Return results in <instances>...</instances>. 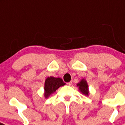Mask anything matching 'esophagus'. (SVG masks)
Segmentation results:
<instances>
[{"label": "esophagus", "instance_id": "obj_1", "mask_svg": "<svg viewBox=\"0 0 125 125\" xmlns=\"http://www.w3.org/2000/svg\"><path fill=\"white\" fill-rule=\"evenodd\" d=\"M71 84H72V82H68V83H67V85H69V86L71 85Z\"/></svg>", "mask_w": 125, "mask_h": 125}]
</instances>
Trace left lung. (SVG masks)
Segmentation results:
<instances>
[{"label": "left lung", "instance_id": "8db88e82", "mask_svg": "<svg viewBox=\"0 0 125 125\" xmlns=\"http://www.w3.org/2000/svg\"><path fill=\"white\" fill-rule=\"evenodd\" d=\"M76 86L78 87V89L81 93L86 96L89 95V90L87 82L84 78L82 79L78 83L76 84Z\"/></svg>", "mask_w": 125, "mask_h": 125}]
</instances>
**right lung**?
<instances>
[{
  "label": "right lung",
  "instance_id": "obj_1",
  "mask_svg": "<svg viewBox=\"0 0 125 125\" xmlns=\"http://www.w3.org/2000/svg\"><path fill=\"white\" fill-rule=\"evenodd\" d=\"M65 83L60 78H55L53 76L47 77L44 83V95L45 98L47 99L51 95L54 93L60 87L64 86Z\"/></svg>",
  "mask_w": 125,
  "mask_h": 125
}]
</instances>
